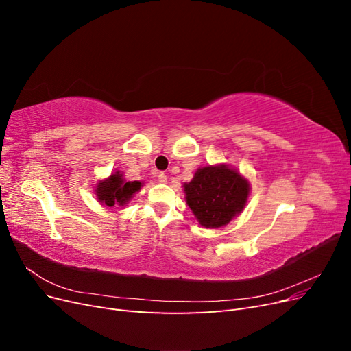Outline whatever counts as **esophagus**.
<instances>
[{"mask_svg": "<svg viewBox=\"0 0 351 351\" xmlns=\"http://www.w3.org/2000/svg\"><path fill=\"white\" fill-rule=\"evenodd\" d=\"M158 180H159V182H161V183H167V182H168V177H167V174H164V173H159V174H158Z\"/></svg>", "mask_w": 351, "mask_h": 351, "instance_id": "1", "label": "esophagus"}]
</instances>
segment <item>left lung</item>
I'll return each instance as SVG.
<instances>
[{
	"label": "left lung",
	"instance_id": "left-lung-1",
	"mask_svg": "<svg viewBox=\"0 0 351 351\" xmlns=\"http://www.w3.org/2000/svg\"><path fill=\"white\" fill-rule=\"evenodd\" d=\"M186 204L199 226L221 228L240 215L250 195L249 180L228 164L206 165L196 169L183 184Z\"/></svg>",
	"mask_w": 351,
	"mask_h": 351
}]
</instances>
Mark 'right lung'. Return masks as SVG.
<instances>
[{"mask_svg": "<svg viewBox=\"0 0 351 351\" xmlns=\"http://www.w3.org/2000/svg\"><path fill=\"white\" fill-rule=\"evenodd\" d=\"M142 187V182H127L124 174L117 169L107 178L99 180L95 186V196L101 205L115 209L129 204L133 196L141 192Z\"/></svg>", "mask_w": 351, "mask_h": 351, "instance_id": "obj_1", "label": "right lung"}]
</instances>
